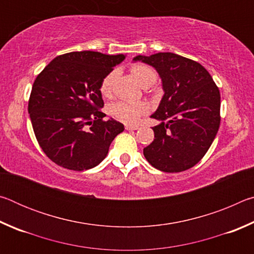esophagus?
I'll list each match as a JSON object with an SVG mask.
<instances>
[{"label": "esophagus", "instance_id": "obj_1", "mask_svg": "<svg viewBox=\"0 0 254 254\" xmlns=\"http://www.w3.org/2000/svg\"><path fill=\"white\" fill-rule=\"evenodd\" d=\"M126 128H127V130H137L139 127H137V126H127V124Z\"/></svg>", "mask_w": 254, "mask_h": 254}]
</instances>
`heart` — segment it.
<instances>
[{
	"label": "heart",
	"instance_id": "1",
	"mask_svg": "<svg viewBox=\"0 0 254 254\" xmlns=\"http://www.w3.org/2000/svg\"><path fill=\"white\" fill-rule=\"evenodd\" d=\"M131 74L135 80L143 87H149L157 80V75L151 68L143 64H135L131 67ZM117 77V71H111L102 79L100 92L102 96L110 97L113 91V84ZM107 112L112 118L127 124H135L142 115L149 112V105L145 102L117 101L107 106Z\"/></svg>",
	"mask_w": 254,
	"mask_h": 254
}]
</instances>
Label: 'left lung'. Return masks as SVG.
Returning <instances> with one entry per match:
<instances>
[{"label":"left lung","mask_w":254,"mask_h":254,"mask_svg":"<svg viewBox=\"0 0 254 254\" xmlns=\"http://www.w3.org/2000/svg\"><path fill=\"white\" fill-rule=\"evenodd\" d=\"M156 68L165 91L151 118L154 139L143 149L148 162L165 173H180L207 152L221 123V95L212 76L199 63L173 53L136 56Z\"/></svg>","instance_id":"1"}]
</instances>
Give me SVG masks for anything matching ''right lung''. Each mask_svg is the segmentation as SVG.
Returning <instances> with one entry per match:
<instances>
[{
	"label": "right lung",
	"instance_id": "1",
	"mask_svg": "<svg viewBox=\"0 0 254 254\" xmlns=\"http://www.w3.org/2000/svg\"><path fill=\"white\" fill-rule=\"evenodd\" d=\"M124 55L74 51L45 67L32 85L28 111L38 143L51 161L83 171L101 163L114 137L124 130L105 121L100 85Z\"/></svg>",
	"mask_w": 254,
	"mask_h": 254
}]
</instances>
